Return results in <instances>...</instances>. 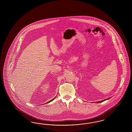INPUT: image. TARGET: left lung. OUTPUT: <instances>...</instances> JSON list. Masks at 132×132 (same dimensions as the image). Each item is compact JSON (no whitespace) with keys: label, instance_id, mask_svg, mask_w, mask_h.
<instances>
[{"label":"left lung","instance_id":"8db88e82","mask_svg":"<svg viewBox=\"0 0 132 132\" xmlns=\"http://www.w3.org/2000/svg\"><path fill=\"white\" fill-rule=\"evenodd\" d=\"M109 98H108V99H105V100H103V101H99V102H97V103H101V102H104V101H105V100H108L109 99Z\"/></svg>","mask_w":132,"mask_h":132}]
</instances>
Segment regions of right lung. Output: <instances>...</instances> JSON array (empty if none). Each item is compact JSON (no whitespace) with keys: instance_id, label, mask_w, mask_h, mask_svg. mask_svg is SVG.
Returning a JSON list of instances; mask_svg holds the SVG:
<instances>
[{"instance_id":"add662e5","label":"right lung","mask_w":132,"mask_h":132,"mask_svg":"<svg viewBox=\"0 0 132 132\" xmlns=\"http://www.w3.org/2000/svg\"><path fill=\"white\" fill-rule=\"evenodd\" d=\"M55 98H54V99H55ZM54 99H53V100H51V101H49V102H49V103H50V102H51V101H53V100H54ZM48 102H47V103H48Z\"/></svg>"}]
</instances>
